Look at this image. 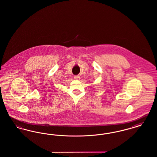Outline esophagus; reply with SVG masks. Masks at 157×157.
Here are the masks:
<instances>
[{
	"instance_id": "34e87169",
	"label": "esophagus",
	"mask_w": 157,
	"mask_h": 157,
	"mask_svg": "<svg viewBox=\"0 0 157 157\" xmlns=\"http://www.w3.org/2000/svg\"><path fill=\"white\" fill-rule=\"evenodd\" d=\"M74 78L76 80H79L80 79V76L79 75H75L74 76Z\"/></svg>"
}]
</instances>
